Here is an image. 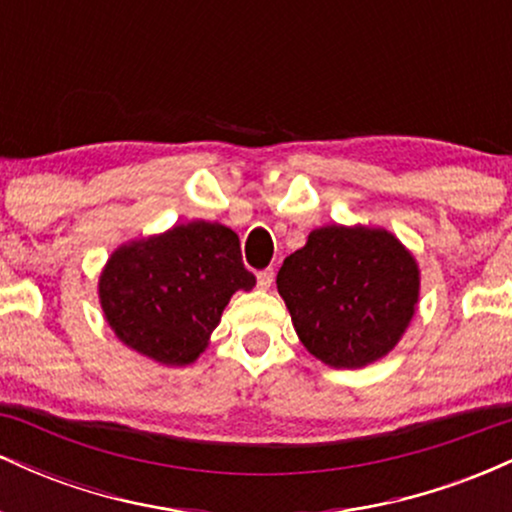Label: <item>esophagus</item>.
Returning a JSON list of instances; mask_svg holds the SVG:
<instances>
[{"label": "esophagus", "instance_id": "esophagus-1", "mask_svg": "<svg viewBox=\"0 0 512 512\" xmlns=\"http://www.w3.org/2000/svg\"><path fill=\"white\" fill-rule=\"evenodd\" d=\"M274 284V269H262V272H257V286L260 289H269V286Z\"/></svg>", "mask_w": 512, "mask_h": 512}]
</instances>
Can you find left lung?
<instances>
[{
  "label": "left lung",
  "mask_w": 512,
  "mask_h": 512,
  "mask_svg": "<svg viewBox=\"0 0 512 512\" xmlns=\"http://www.w3.org/2000/svg\"><path fill=\"white\" fill-rule=\"evenodd\" d=\"M276 289L310 354L334 368H361L407 330L419 269L392 233L325 226L286 257Z\"/></svg>",
  "instance_id": "1"
}]
</instances>
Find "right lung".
Here are the masks:
<instances>
[{
    "label": "right lung",
    "mask_w": 512,
    "mask_h": 512,
    "mask_svg": "<svg viewBox=\"0 0 512 512\" xmlns=\"http://www.w3.org/2000/svg\"><path fill=\"white\" fill-rule=\"evenodd\" d=\"M252 286L236 233L192 221L115 250L98 291L122 342L154 361L187 366L204 351L233 293Z\"/></svg>",
    "instance_id": "right-lung-1"
}]
</instances>
